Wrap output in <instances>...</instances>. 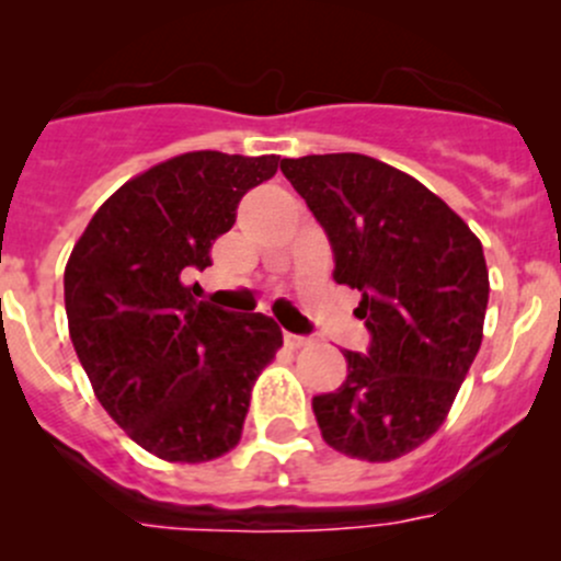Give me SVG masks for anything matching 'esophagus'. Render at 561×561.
<instances>
[{"mask_svg":"<svg viewBox=\"0 0 561 561\" xmlns=\"http://www.w3.org/2000/svg\"><path fill=\"white\" fill-rule=\"evenodd\" d=\"M285 344H287V347H293V350L307 347L309 336H298V333H285Z\"/></svg>","mask_w":561,"mask_h":561,"instance_id":"esophagus-1","label":"esophagus"}]
</instances>
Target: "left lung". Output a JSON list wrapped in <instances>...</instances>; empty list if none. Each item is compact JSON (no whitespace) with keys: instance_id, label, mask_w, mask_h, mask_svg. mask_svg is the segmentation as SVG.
<instances>
[{"instance_id":"left-lung-1","label":"left lung","mask_w":561,"mask_h":561,"mask_svg":"<svg viewBox=\"0 0 561 561\" xmlns=\"http://www.w3.org/2000/svg\"><path fill=\"white\" fill-rule=\"evenodd\" d=\"M333 249V279L360 290L371 342L344 350L347 380L312 399L322 439L364 461L426 443L483 342L489 268L478 236L412 175L366 154L282 160Z\"/></svg>"}]
</instances>
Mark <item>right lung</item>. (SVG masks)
<instances>
[{
  "instance_id": "right-lung-1",
  "label": "right lung",
  "mask_w": 561,
  "mask_h": 561,
  "mask_svg": "<svg viewBox=\"0 0 561 561\" xmlns=\"http://www.w3.org/2000/svg\"><path fill=\"white\" fill-rule=\"evenodd\" d=\"M279 157L190 151L118 186L65 268L78 360L107 415L144 450L201 463L236 448L249 396L282 347L271 317L197 301L184 279Z\"/></svg>"
}]
</instances>
